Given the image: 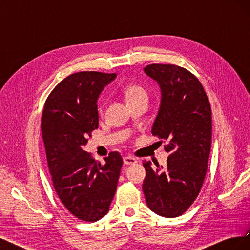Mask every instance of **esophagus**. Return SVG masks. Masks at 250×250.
<instances>
[{"label": "esophagus", "mask_w": 250, "mask_h": 250, "mask_svg": "<svg viewBox=\"0 0 250 250\" xmlns=\"http://www.w3.org/2000/svg\"><path fill=\"white\" fill-rule=\"evenodd\" d=\"M123 162L125 165H134L137 164V160L131 155H127V156H124L123 157Z\"/></svg>", "instance_id": "1"}]
</instances>
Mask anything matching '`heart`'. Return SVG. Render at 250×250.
I'll use <instances>...</instances> for the list:
<instances>
[{
	"label": "heart",
	"mask_w": 250,
	"mask_h": 250,
	"mask_svg": "<svg viewBox=\"0 0 250 250\" xmlns=\"http://www.w3.org/2000/svg\"><path fill=\"white\" fill-rule=\"evenodd\" d=\"M123 93L127 100V103L130 104L140 100H148L147 90L141 85L130 84L123 88Z\"/></svg>",
	"instance_id": "1"
}]
</instances>
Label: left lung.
Returning a JSON list of instances; mask_svg holds the SVG:
<instances>
[{
	"mask_svg": "<svg viewBox=\"0 0 250 250\" xmlns=\"http://www.w3.org/2000/svg\"><path fill=\"white\" fill-rule=\"evenodd\" d=\"M144 73L156 81L161 104L151 133L168 142L167 166L144 162L143 191L155 214L178 217L197 197L208 170L211 110L200 81L174 64H149Z\"/></svg>",
	"mask_w": 250,
	"mask_h": 250,
	"instance_id": "left-lung-1",
	"label": "left lung"
}]
</instances>
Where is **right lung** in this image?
Returning a JSON list of instances; mask_svg holds the SVG:
<instances>
[{
  "label": "right lung",
  "mask_w": 250,
  "mask_h": 250,
  "mask_svg": "<svg viewBox=\"0 0 250 250\" xmlns=\"http://www.w3.org/2000/svg\"><path fill=\"white\" fill-rule=\"evenodd\" d=\"M117 74L80 72L52 90L44 103L42 132L53 186L63 206L80 220L108 213L123 160L118 152L93 160L83 146L99 125L98 99Z\"/></svg>",
  "instance_id": "1"
}]
</instances>
